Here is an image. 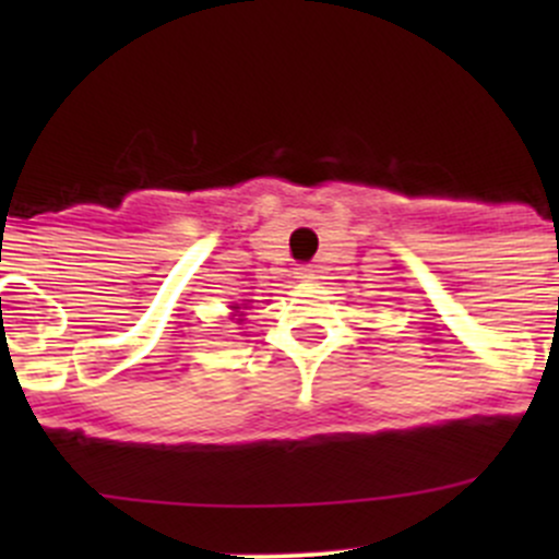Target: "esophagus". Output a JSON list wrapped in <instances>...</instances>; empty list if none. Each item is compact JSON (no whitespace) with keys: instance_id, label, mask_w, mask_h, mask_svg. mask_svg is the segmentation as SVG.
I'll list each match as a JSON object with an SVG mask.
<instances>
[{"instance_id":"34e87169","label":"esophagus","mask_w":559,"mask_h":559,"mask_svg":"<svg viewBox=\"0 0 559 559\" xmlns=\"http://www.w3.org/2000/svg\"><path fill=\"white\" fill-rule=\"evenodd\" d=\"M297 278H300V281H311L313 278V270L311 267H297Z\"/></svg>"}]
</instances>
